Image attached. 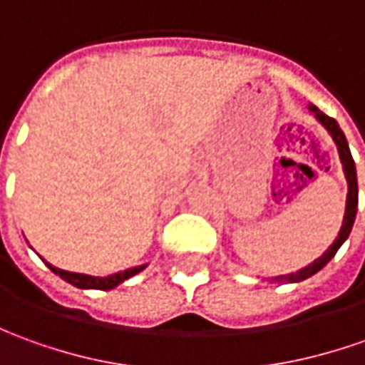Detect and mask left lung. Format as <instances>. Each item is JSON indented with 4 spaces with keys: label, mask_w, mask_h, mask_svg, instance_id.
Returning a JSON list of instances; mask_svg holds the SVG:
<instances>
[{
    "label": "left lung",
    "mask_w": 365,
    "mask_h": 365,
    "mask_svg": "<svg viewBox=\"0 0 365 365\" xmlns=\"http://www.w3.org/2000/svg\"><path fill=\"white\" fill-rule=\"evenodd\" d=\"M307 110L316 115V120H318L319 123L328 130V133L331 135V140L336 141V145H338L339 162H341V165H344V175H346V180H348L346 214H344V222H341V230H339L338 237L334 240V244L329 245L324 254L319 255L318 259H314V264L302 267V269L296 272V274L274 277V282H302V279H307L309 276L318 274L319 269L326 266L329 259L336 255V252L341 247V244L348 240L349 232H351V225H354V220H356V214H358V175H356V163H354V158H351V153H349L348 140H346L344 131L339 130L338 121L334 120V118L326 115L324 111H319L318 108H316V106H312V103L307 106Z\"/></svg>",
    "instance_id": "1"
}]
</instances>
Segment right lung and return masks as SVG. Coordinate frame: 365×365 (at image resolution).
Instances as JSON below:
<instances>
[{
	"instance_id": "add662e5",
	"label": "right lung",
	"mask_w": 365,
	"mask_h": 365,
	"mask_svg": "<svg viewBox=\"0 0 365 365\" xmlns=\"http://www.w3.org/2000/svg\"><path fill=\"white\" fill-rule=\"evenodd\" d=\"M47 267L59 276L61 279H66L68 284L76 287H81V289H113L115 286H120L121 282L130 279L131 276L140 274L141 269H145V266L130 267V269H123V272H118V274H111L108 277H93L86 276V274H76V272H66V269H59V267L47 264Z\"/></svg>"
}]
</instances>
